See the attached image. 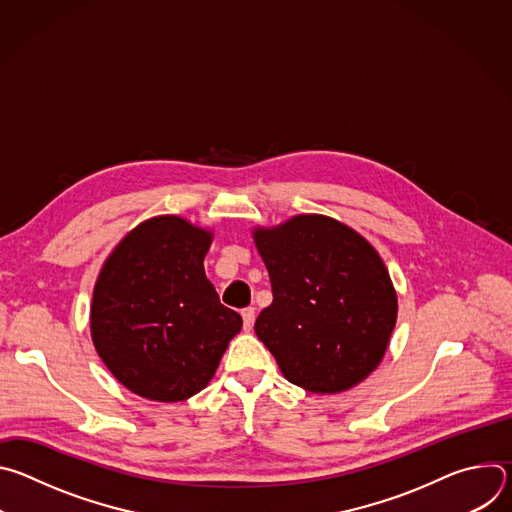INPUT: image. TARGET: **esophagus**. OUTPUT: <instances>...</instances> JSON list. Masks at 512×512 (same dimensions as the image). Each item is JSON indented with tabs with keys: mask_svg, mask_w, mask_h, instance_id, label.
<instances>
[{
	"mask_svg": "<svg viewBox=\"0 0 512 512\" xmlns=\"http://www.w3.org/2000/svg\"><path fill=\"white\" fill-rule=\"evenodd\" d=\"M241 316H243V328L249 332L253 328V324H255V308H245L241 312Z\"/></svg>",
	"mask_w": 512,
	"mask_h": 512,
	"instance_id": "obj_1",
	"label": "esophagus"
}]
</instances>
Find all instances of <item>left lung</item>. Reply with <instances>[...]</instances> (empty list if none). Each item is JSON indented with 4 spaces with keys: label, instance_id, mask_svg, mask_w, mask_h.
<instances>
[{
    "label": "left lung",
    "instance_id": "obj_1",
    "mask_svg": "<svg viewBox=\"0 0 512 512\" xmlns=\"http://www.w3.org/2000/svg\"><path fill=\"white\" fill-rule=\"evenodd\" d=\"M273 302L255 334L283 377L310 393H342L383 360L397 294L375 247L324 214H298L253 231Z\"/></svg>",
    "mask_w": 512,
    "mask_h": 512
}]
</instances>
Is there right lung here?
Here are the masks:
<instances>
[{
	"label": "right lung",
	"instance_id": "right-lung-1",
	"mask_svg": "<svg viewBox=\"0 0 512 512\" xmlns=\"http://www.w3.org/2000/svg\"><path fill=\"white\" fill-rule=\"evenodd\" d=\"M210 241L186 218L154 216L123 237L99 273L93 344L139 397L176 403L202 391L243 326L206 279Z\"/></svg>",
	"mask_w": 512,
	"mask_h": 512
}]
</instances>
